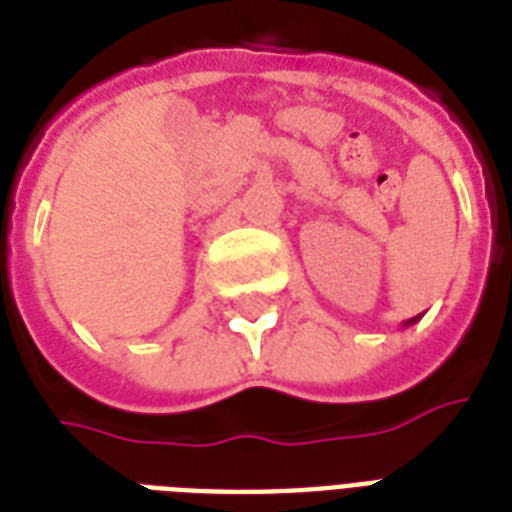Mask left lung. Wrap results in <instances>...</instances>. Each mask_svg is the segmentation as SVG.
Wrapping results in <instances>:
<instances>
[{
    "label": "left lung",
    "instance_id": "obj_1",
    "mask_svg": "<svg viewBox=\"0 0 512 512\" xmlns=\"http://www.w3.org/2000/svg\"><path fill=\"white\" fill-rule=\"evenodd\" d=\"M418 320H420V314H418V317H412V320H407V323H404V328H407V325H412V323H418Z\"/></svg>",
    "mask_w": 512,
    "mask_h": 512
}]
</instances>
